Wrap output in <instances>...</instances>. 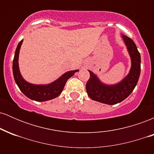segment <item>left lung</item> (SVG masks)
Instances as JSON below:
<instances>
[{
    "mask_svg": "<svg viewBox=\"0 0 154 154\" xmlns=\"http://www.w3.org/2000/svg\"><path fill=\"white\" fill-rule=\"evenodd\" d=\"M122 38L131 58L130 72L121 82L109 85L100 82L93 72L89 71L90 79L86 84V91L92 100L109 105L120 103L131 94L138 82L140 74V55L132 39L125 35H122Z\"/></svg>",
    "mask_w": 154,
    "mask_h": 154,
    "instance_id": "obj_1",
    "label": "left lung"
}]
</instances>
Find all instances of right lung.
<instances>
[{"mask_svg": "<svg viewBox=\"0 0 154 154\" xmlns=\"http://www.w3.org/2000/svg\"><path fill=\"white\" fill-rule=\"evenodd\" d=\"M23 40L19 42L16 49L13 61V74L15 82L20 91L27 98L36 101H46L56 98L61 94L66 81L79 70L69 71L54 82L48 85H34L24 80L19 68V54Z\"/></svg>", "mask_w": 154, "mask_h": 154, "instance_id": "obj_1", "label": "right lung"}]
</instances>
